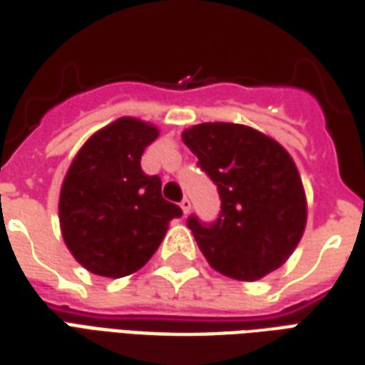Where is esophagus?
I'll return each instance as SVG.
<instances>
[{
  "mask_svg": "<svg viewBox=\"0 0 365 365\" xmlns=\"http://www.w3.org/2000/svg\"><path fill=\"white\" fill-rule=\"evenodd\" d=\"M180 207H182L183 213H185V215H187V213H190V209H191V201L187 200V197H183L182 203H180Z\"/></svg>",
  "mask_w": 365,
  "mask_h": 365,
  "instance_id": "esophagus-1",
  "label": "esophagus"
}]
</instances>
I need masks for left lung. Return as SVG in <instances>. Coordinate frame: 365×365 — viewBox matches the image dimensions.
Listing matches in <instances>:
<instances>
[{
    "instance_id": "8db88e82",
    "label": "left lung",
    "mask_w": 365,
    "mask_h": 365,
    "mask_svg": "<svg viewBox=\"0 0 365 365\" xmlns=\"http://www.w3.org/2000/svg\"><path fill=\"white\" fill-rule=\"evenodd\" d=\"M182 140L221 197L215 223L187 219L211 269L253 282L282 267L307 227V195L289 152L259 130L231 122L195 124Z\"/></svg>"
}]
</instances>
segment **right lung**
<instances>
[{"instance_id":"obj_1","label":"right lung","mask_w":365,"mask_h":365,"mask_svg":"<svg viewBox=\"0 0 365 365\" xmlns=\"http://www.w3.org/2000/svg\"><path fill=\"white\" fill-rule=\"evenodd\" d=\"M160 130L122 116L86 140L58 195L65 245L86 271L120 279L142 269L182 209L162 197L158 175L142 172V154Z\"/></svg>"}]
</instances>
